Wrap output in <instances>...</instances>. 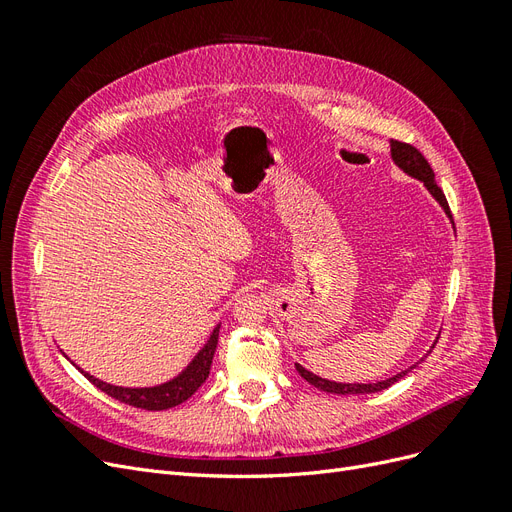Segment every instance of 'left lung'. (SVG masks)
I'll list each match as a JSON object with an SVG mask.
<instances>
[{
  "instance_id": "8db88e82",
  "label": "left lung",
  "mask_w": 512,
  "mask_h": 512,
  "mask_svg": "<svg viewBox=\"0 0 512 512\" xmlns=\"http://www.w3.org/2000/svg\"><path fill=\"white\" fill-rule=\"evenodd\" d=\"M391 158H393V162L404 170L406 175H410V177H414V179H418L421 183H425V188L429 190V194L438 200L440 203V207L444 209V213L448 215V220H451V224H453V228H455V222H453V215H451V209H448V203H446V196H444V192L438 188V183H436V175H433V170H431V166H429V162L423 158V153L418 151L416 147H412V145H408V143H399V141H391ZM438 342V339H436ZM433 348V346H431ZM431 352V350H429ZM427 352V354H429ZM425 354V356H427ZM423 361V359H421ZM418 361V363H421ZM418 363H414L412 367H408V369H404V371H399V374H395V376H391V378H386V380H380V382H369V384H359V382H354V384H350V382H333V380H327V378H320V376H316V374H312V371H307L303 365H299V363H294V367H297V371L301 374V378H305L309 384H314L316 389H320V391H327V393H335V395H365V393H378V391H384V389H389L391 384H395L399 378H404L408 371H412Z\"/></svg>"
}]
</instances>
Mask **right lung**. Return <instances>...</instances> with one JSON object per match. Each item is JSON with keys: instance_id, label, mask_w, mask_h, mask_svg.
Wrapping results in <instances>:
<instances>
[{"instance_id": "obj_1", "label": "right lung", "mask_w": 512, "mask_h": 512, "mask_svg": "<svg viewBox=\"0 0 512 512\" xmlns=\"http://www.w3.org/2000/svg\"><path fill=\"white\" fill-rule=\"evenodd\" d=\"M218 337H220V324L213 329L207 344L198 350V354L179 376H175L168 382H162L158 386H145V389H130V386L108 384L104 380H98L96 376L87 374V371H83L81 367L76 369H79L91 384L98 386L100 391L111 395L113 399H119L121 404L143 408V410H168L183 404L185 399H190L198 391V386L209 378L213 354H215V348H218Z\"/></svg>"}]
</instances>
